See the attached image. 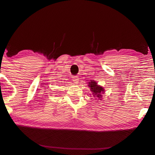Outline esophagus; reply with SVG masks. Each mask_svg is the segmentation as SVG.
Listing matches in <instances>:
<instances>
[{"mask_svg":"<svg viewBox=\"0 0 155 155\" xmlns=\"http://www.w3.org/2000/svg\"><path fill=\"white\" fill-rule=\"evenodd\" d=\"M72 81L75 84H78V83H79V78L77 76H74L72 78Z\"/></svg>","mask_w":155,"mask_h":155,"instance_id":"34e87169","label":"esophagus"}]
</instances>
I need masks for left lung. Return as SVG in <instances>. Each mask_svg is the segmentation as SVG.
<instances>
[{
	"label": "left lung",
	"mask_w": 155,
	"mask_h": 155,
	"mask_svg": "<svg viewBox=\"0 0 155 155\" xmlns=\"http://www.w3.org/2000/svg\"><path fill=\"white\" fill-rule=\"evenodd\" d=\"M88 87L91 88L92 95L95 97V100L98 99L102 100V94L105 93L104 87L98 85L97 83L94 80H91V82H88Z\"/></svg>",
	"instance_id": "1"
}]
</instances>
